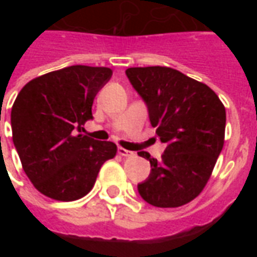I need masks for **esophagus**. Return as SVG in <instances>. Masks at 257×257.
I'll return each instance as SVG.
<instances>
[{"mask_svg":"<svg viewBox=\"0 0 257 257\" xmlns=\"http://www.w3.org/2000/svg\"><path fill=\"white\" fill-rule=\"evenodd\" d=\"M118 154L121 157H132L134 156V153L132 151L126 150V149H123V147H118Z\"/></svg>","mask_w":257,"mask_h":257,"instance_id":"obj_1","label":"esophagus"}]
</instances>
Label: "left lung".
Here are the masks:
<instances>
[{
    "label": "left lung",
    "instance_id": "obj_1",
    "mask_svg": "<svg viewBox=\"0 0 257 257\" xmlns=\"http://www.w3.org/2000/svg\"><path fill=\"white\" fill-rule=\"evenodd\" d=\"M126 75L149 107L157 136L167 143L160 161L138 153L151 164L139 194L158 208L189 204L206 186L223 149L226 108L208 85L175 68L131 67Z\"/></svg>",
    "mask_w": 257,
    "mask_h": 257
}]
</instances>
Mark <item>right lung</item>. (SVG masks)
I'll list each match as a JSON object with an SVG mask.
<instances>
[{
  "instance_id": "add662e5",
  "label": "right lung",
  "mask_w": 257,
  "mask_h": 257,
  "mask_svg": "<svg viewBox=\"0 0 257 257\" xmlns=\"http://www.w3.org/2000/svg\"><path fill=\"white\" fill-rule=\"evenodd\" d=\"M111 75L108 67L70 66L31 79L16 97L14 145L27 178L49 198H82L93 189L101 165L117 154L112 142L78 134Z\"/></svg>"
}]
</instances>
